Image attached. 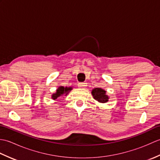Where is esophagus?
<instances>
[{"label": "esophagus", "instance_id": "esophagus-1", "mask_svg": "<svg viewBox=\"0 0 160 160\" xmlns=\"http://www.w3.org/2000/svg\"><path fill=\"white\" fill-rule=\"evenodd\" d=\"M87 84L86 82H80V83H78V87H79V88H83L84 87H86Z\"/></svg>", "mask_w": 160, "mask_h": 160}]
</instances>
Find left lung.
<instances>
[{
  "label": "left lung",
  "mask_w": 160,
  "mask_h": 160,
  "mask_svg": "<svg viewBox=\"0 0 160 160\" xmlns=\"http://www.w3.org/2000/svg\"><path fill=\"white\" fill-rule=\"evenodd\" d=\"M92 95L95 100H98L100 102L104 103L108 101V97L106 95V91L101 88H96L93 89Z\"/></svg>",
  "instance_id": "1"
}]
</instances>
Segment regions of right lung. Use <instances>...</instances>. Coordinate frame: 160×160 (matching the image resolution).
Instances as JSON below:
<instances>
[{
	"mask_svg": "<svg viewBox=\"0 0 160 160\" xmlns=\"http://www.w3.org/2000/svg\"><path fill=\"white\" fill-rule=\"evenodd\" d=\"M72 88L71 87H60L58 89H57L56 93L52 95V98L53 100L57 99V98H58L61 96H62L63 94L67 95L69 91H70Z\"/></svg>",
	"mask_w": 160,
	"mask_h": 160,
	"instance_id": "1",
	"label": "right lung"
}]
</instances>
